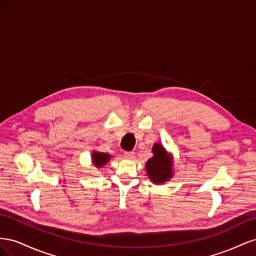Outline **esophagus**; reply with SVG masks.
Returning <instances> with one entry per match:
<instances>
[{
	"label": "esophagus",
	"instance_id": "obj_1",
	"mask_svg": "<svg viewBox=\"0 0 256 256\" xmlns=\"http://www.w3.org/2000/svg\"><path fill=\"white\" fill-rule=\"evenodd\" d=\"M124 158H128V160H133L135 158V152H133V151L124 152Z\"/></svg>",
	"mask_w": 256,
	"mask_h": 256
}]
</instances>
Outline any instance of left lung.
I'll list each match as a JSON object with an SVG mask.
<instances>
[{
    "label": "left lung",
    "instance_id": "left-lung-1",
    "mask_svg": "<svg viewBox=\"0 0 256 256\" xmlns=\"http://www.w3.org/2000/svg\"><path fill=\"white\" fill-rule=\"evenodd\" d=\"M152 152L153 156L146 163L147 174L154 184H164L172 177V156L158 142L153 144Z\"/></svg>",
    "mask_w": 256,
    "mask_h": 256
}]
</instances>
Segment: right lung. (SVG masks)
<instances>
[{"label":"right lung","mask_w":256,"mask_h":256,"mask_svg":"<svg viewBox=\"0 0 256 256\" xmlns=\"http://www.w3.org/2000/svg\"><path fill=\"white\" fill-rule=\"evenodd\" d=\"M91 156H92V162L94 166H96L98 168L103 167L108 160H110V154H108V153H103V152H98V151H93Z\"/></svg>","instance_id":"1"}]
</instances>
